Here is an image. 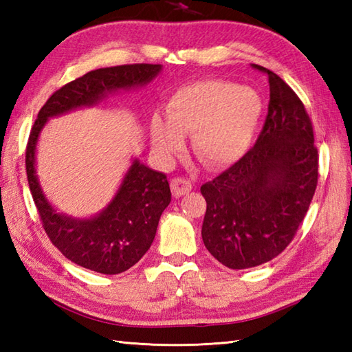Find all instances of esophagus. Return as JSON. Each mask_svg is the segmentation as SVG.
I'll return each mask as SVG.
<instances>
[{"instance_id": "obj_1", "label": "esophagus", "mask_w": 352, "mask_h": 352, "mask_svg": "<svg viewBox=\"0 0 352 352\" xmlns=\"http://www.w3.org/2000/svg\"><path fill=\"white\" fill-rule=\"evenodd\" d=\"M170 190L175 198H180L192 190V183L183 177H175L170 180Z\"/></svg>"}]
</instances>
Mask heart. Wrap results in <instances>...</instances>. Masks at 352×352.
I'll list each match as a JSON object with an SVG mask.
<instances>
[{
	"mask_svg": "<svg viewBox=\"0 0 352 352\" xmlns=\"http://www.w3.org/2000/svg\"><path fill=\"white\" fill-rule=\"evenodd\" d=\"M265 104L256 89L219 80L198 81L172 94L168 121H151L154 151L169 160L192 134V149L208 168H226L248 153L263 118Z\"/></svg>",
	"mask_w": 352,
	"mask_h": 352,
	"instance_id": "b5f03b06",
	"label": "heart"
}]
</instances>
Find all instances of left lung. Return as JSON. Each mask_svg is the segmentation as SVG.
<instances>
[{
  "instance_id": "8db88e82",
  "label": "left lung",
  "mask_w": 352,
  "mask_h": 352,
  "mask_svg": "<svg viewBox=\"0 0 352 352\" xmlns=\"http://www.w3.org/2000/svg\"><path fill=\"white\" fill-rule=\"evenodd\" d=\"M252 68L269 78L263 129L241 160L201 186L204 245L230 269L263 265L286 250L318 186L319 154L302 101L272 71Z\"/></svg>"
}]
</instances>
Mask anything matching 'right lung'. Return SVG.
Masks as SVG:
<instances>
[{
	"label": "right lung",
	"mask_w": 352,
	"mask_h": 352,
	"mask_svg": "<svg viewBox=\"0 0 352 352\" xmlns=\"http://www.w3.org/2000/svg\"><path fill=\"white\" fill-rule=\"evenodd\" d=\"M162 65L134 63L100 68L85 74L52 94L43 104L25 149L30 190L42 227L52 245L78 266L115 275L134 266L151 246L164 208L170 203L168 178L134 160L111 203L91 219H74L57 213L42 193L34 169L36 144L48 118L94 106L118 89L149 83Z\"/></svg>",
	"instance_id": "add662e5"
}]
</instances>
